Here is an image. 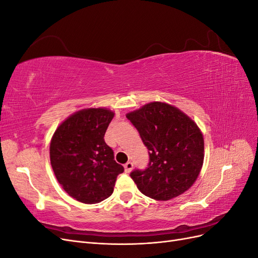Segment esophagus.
Listing matches in <instances>:
<instances>
[{"label":"esophagus","instance_id":"obj_1","mask_svg":"<svg viewBox=\"0 0 258 258\" xmlns=\"http://www.w3.org/2000/svg\"><path fill=\"white\" fill-rule=\"evenodd\" d=\"M123 167H124V171H126L127 173H129L130 171L132 170V168H134V163H132L131 161H128V162L124 163Z\"/></svg>","mask_w":258,"mask_h":258}]
</instances>
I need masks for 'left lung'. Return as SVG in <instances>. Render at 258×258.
Wrapping results in <instances>:
<instances>
[{"mask_svg":"<svg viewBox=\"0 0 258 258\" xmlns=\"http://www.w3.org/2000/svg\"><path fill=\"white\" fill-rule=\"evenodd\" d=\"M147 147L148 165L130 173L139 190L155 200H170L196 181L204 163V137L178 108L152 102L127 114Z\"/></svg>","mask_w":258,"mask_h":258,"instance_id":"obj_1","label":"left lung"}]
</instances>
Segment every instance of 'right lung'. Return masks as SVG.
Listing matches in <instances>:
<instances>
[{"mask_svg":"<svg viewBox=\"0 0 258 258\" xmlns=\"http://www.w3.org/2000/svg\"><path fill=\"white\" fill-rule=\"evenodd\" d=\"M114 113L88 108L70 116L53 134L50 163L59 184L83 204H99L113 194L123 167L104 141Z\"/></svg>","mask_w":258,"mask_h":258,"instance_id":"right-lung-1","label":"right lung"}]
</instances>
